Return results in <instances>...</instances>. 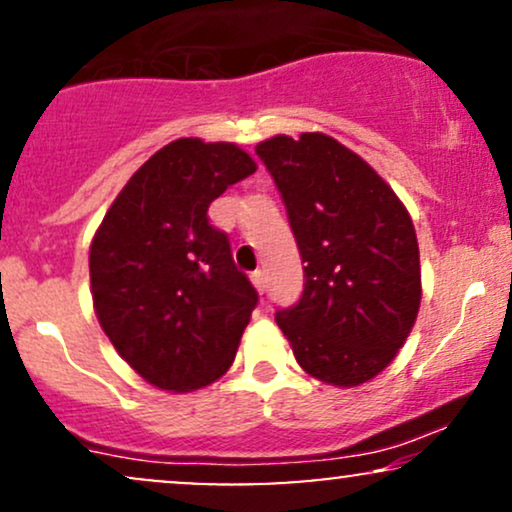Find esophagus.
<instances>
[{
    "label": "esophagus",
    "mask_w": 512,
    "mask_h": 512,
    "mask_svg": "<svg viewBox=\"0 0 512 512\" xmlns=\"http://www.w3.org/2000/svg\"><path fill=\"white\" fill-rule=\"evenodd\" d=\"M250 279H252V284H255V289L260 291V293H264V289H267V276H264L262 269H257V272H252Z\"/></svg>",
    "instance_id": "esophagus-1"
}]
</instances>
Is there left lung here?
Instances as JSON below:
<instances>
[{"mask_svg": "<svg viewBox=\"0 0 512 512\" xmlns=\"http://www.w3.org/2000/svg\"><path fill=\"white\" fill-rule=\"evenodd\" d=\"M255 154L305 262L301 298L276 310V325L305 373L339 387L366 383L402 349L419 313L414 223L387 182L327 134H279Z\"/></svg>", "mask_w": 512, "mask_h": 512, "instance_id": "8db88e82", "label": "left lung"}]
</instances>
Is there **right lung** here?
<instances>
[{"label": "right lung", "instance_id": "obj_1", "mask_svg": "<svg viewBox=\"0 0 512 512\" xmlns=\"http://www.w3.org/2000/svg\"><path fill=\"white\" fill-rule=\"evenodd\" d=\"M255 173L236 144L178 139L156 151L91 243V293L103 332L146 383L187 392L231 368L257 296L209 204Z\"/></svg>", "mask_w": 512, "mask_h": 512}]
</instances>
